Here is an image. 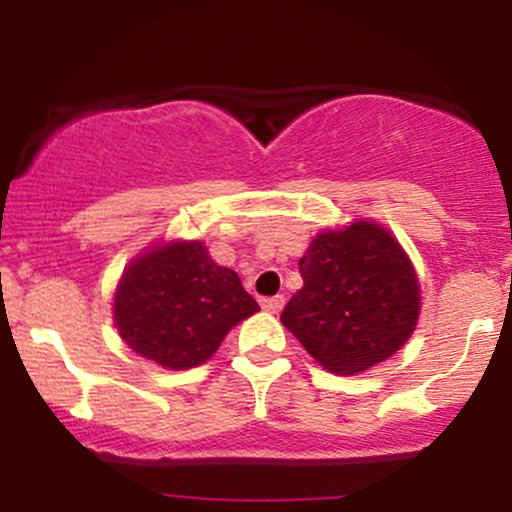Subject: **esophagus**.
Instances as JSON below:
<instances>
[{
	"label": "esophagus",
	"instance_id": "1",
	"mask_svg": "<svg viewBox=\"0 0 512 512\" xmlns=\"http://www.w3.org/2000/svg\"><path fill=\"white\" fill-rule=\"evenodd\" d=\"M262 308L267 310V313H279L281 308H284L286 298L284 296H269V298H262Z\"/></svg>",
	"mask_w": 512,
	"mask_h": 512
}]
</instances>
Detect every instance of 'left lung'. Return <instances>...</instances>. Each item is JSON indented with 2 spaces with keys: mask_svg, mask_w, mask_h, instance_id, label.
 I'll use <instances>...</instances> for the list:
<instances>
[{
  "mask_svg": "<svg viewBox=\"0 0 512 512\" xmlns=\"http://www.w3.org/2000/svg\"><path fill=\"white\" fill-rule=\"evenodd\" d=\"M298 269L303 289L286 303L281 322L332 373H361L390 358L414 332L419 281L378 223L320 233Z\"/></svg>",
  "mask_w": 512,
  "mask_h": 512,
  "instance_id": "8db88e82",
  "label": "left lung"
}]
</instances>
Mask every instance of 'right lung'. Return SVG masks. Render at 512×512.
Wrapping results in <instances>:
<instances>
[{
	"mask_svg": "<svg viewBox=\"0 0 512 512\" xmlns=\"http://www.w3.org/2000/svg\"><path fill=\"white\" fill-rule=\"evenodd\" d=\"M260 305L238 274L202 243H168L125 269L115 291V325L137 354L166 368H192L219 349L233 325Z\"/></svg>",
	"mask_w": 512,
	"mask_h": 512,
	"instance_id": "obj_1",
	"label": "right lung"
}]
</instances>
